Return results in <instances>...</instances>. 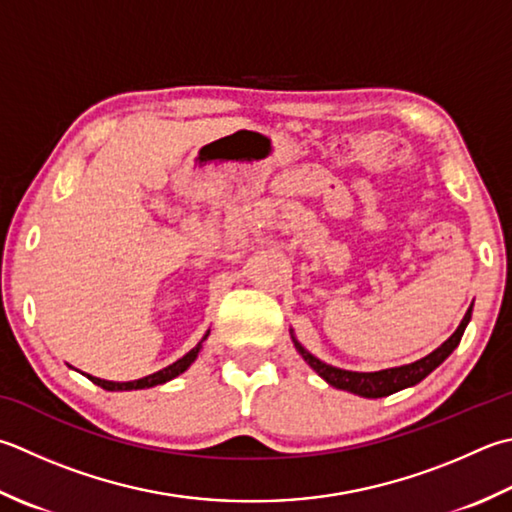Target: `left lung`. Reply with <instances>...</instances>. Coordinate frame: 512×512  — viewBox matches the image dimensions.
<instances>
[{"label":"left lung","mask_w":512,"mask_h":512,"mask_svg":"<svg viewBox=\"0 0 512 512\" xmlns=\"http://www.w3.org/2000/svg\"><path fill=\"white\" fill-rule=\"evenodd\" d=\"M470 315H473V306L466 310L462 324L457 326L455 333L450 335L442 346L435 348L430 355L417 359V362H413V364L377 370V373H355V370H344V368H335L330 364H324L322 359L310 355L308 350L297 342V337L293 333H290V337H293V344L297 348V353L304 357V362L313 368L319 377L326 379L330 386H335L339 390H348V393L359 395V397L377 399V397L393 395V393H397V390H404L408 386H415L422 382L424 377L433 373V370L459 346V342H462V335L470 322Z\"/></svg>","instance_id":"8db88e82"}]
</instances>
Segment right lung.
I'll use <instances>...</instances> for the list:
<instances>
[{"instance_id":"right-lung-1","label":"right lung","mask_w":512,"mask_h":512,"mask_svg":"<svg viewBox=\"0 0 512 512\" xmlns=\"http://www.w3.org/2000/svg\"><path fill=\"white\" fill-rule=\"evenodd\" d=\"M208 333H210V330H208ZM208 333L202 337V342L208 337ZM202 342H199L193 350H188V353H186L182 359H177L175 364H170V366H166V368H162V370H157V373L148 375V377L135 379V382H106V379H99V377H93V375H86V377H88L93 384L102 386L104 390H139V388H153V386L170 382V379H175L177 375H182L184 370L197 359L199 350H202Z\"/></svg>"}]
</instances>
